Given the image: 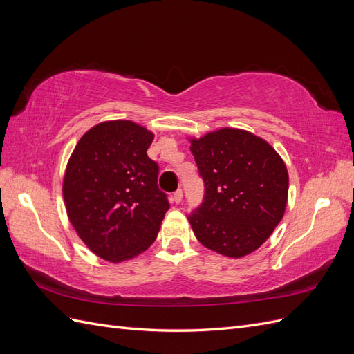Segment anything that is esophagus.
I'll return each mask as SVG.
<instances>
[{
  "label": "esophagus",
  "mask_w": 354,
  "mask_h": 354,
  "mask_svg": "<svg viewBox=\"0 0 354 354\" xmlns=\"http://www.w3.org/2000/svg\"><path fill=\"white\" fill-rule=\"evenodd\" d=\"M181 199H183V190L178 189V190H176L174 194H173V201H174L176 203H180Z\"/></svg>",
  "instance_id": "1"
}]
</instances>
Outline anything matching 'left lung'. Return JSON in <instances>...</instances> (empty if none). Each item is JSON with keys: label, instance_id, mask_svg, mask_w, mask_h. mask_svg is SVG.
I'll return each instance as SVG.
<instances>
[{"label": "left lung", "instance_id": "1", "mask_svg": "<svg viewBox=\"0 0 354 354\" xmlns=\"http://www.w3.org/2000/svg\"><path fill=\"white\" fill-rule=\"evenodd\" d=\"M190 151L205 186L187 216L195 236L232 259L255 251L283 217L289 180L282 158L263 138L234 128L192 140Z\"/></svg>", "mask_w": 354, "mask_h": 354}]
</instances>
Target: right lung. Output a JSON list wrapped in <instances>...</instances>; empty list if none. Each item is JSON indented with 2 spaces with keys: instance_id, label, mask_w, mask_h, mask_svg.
<instances>
[{
  "instance_id": "1",
  "label": "right lung",
  "mask_w": 354,
  "mask_h": 354,
  "mask_svg": "<svg viewBox=\"0 0 354 354\" xmlns=\"http://www.w3.org/2000/svg\"><path fill=\"white\" fill-rule=\"evenodd\" d=\"M153 134L131 121L85 133L69 159L63 198L72 226L102 259L120 263L147 250L169 208L147 156Z\"/></svg>"
}]
</instances>
